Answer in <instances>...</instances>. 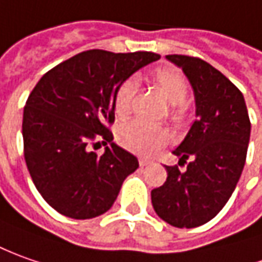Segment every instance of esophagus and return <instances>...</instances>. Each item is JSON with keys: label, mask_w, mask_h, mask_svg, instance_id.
<instances>
[{"label": "esophagus", "mask_w": 262, "mask_h": 262, "mask_svg": "<svg viewBox=\"0 0 262 262\" xmlns=\"http://www.w3.org/2000/svg\"><path fill=\"white\" fill-rule=\"evenodd\" d=\"M150 162H152V161H150V159H148V158H139V165H140V167H146V165H149Z\"/></svg>", "instance_id": "obj_1"}]
</instances>
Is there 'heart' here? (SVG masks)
Instances as JSON below:
<instances>
[{
    "label": "heart",
    "mask_w": 262,
    "mask_h": 262,
    "mask_svg": "<svg viewBox=\"0 0 262 262\" xmlns=\"http://www.w3.org/2000/svg\"><path fill=\"white\" fill-rule=\"evenodd\" d=\"M149 79L171 104L168 112L169 120L178 127L184 126L191 117V105L187 101L188 82L184 75L172 67H159L149 74ZM135 93L136 82L133 79H124L117 86L113 98L114 113L117 117L123 119L129 116ZM117 139L123 148L133 154L150 157L167 145L169 136L168 132L162 127L152 126L140 120H133L123 124L119 129Z\"/></svg>",
    "instance_id": "1"
}]
</instances>
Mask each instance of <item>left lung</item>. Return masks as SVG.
<instances>
[{
    "label": "left lung",
    "mask_w": 262,
    "mask_h": 262,
    "mask_svg": "<svg viewBox=\"0 0 262 262\" xmlns=\"http://www.w3.org/2000/svg\"><path fill=\"white\" fill-rule=\"evenodd\" d=\"M190 79L197 120L172 152L178 165H165L167 181L150 191L162 221L176 228H195L221 212L238 184L247 159L251 122L244 95L221 71L200 58L168 55Z\"/></svg>",
    "instance_id": "left-lung-1"
}]
</instances>
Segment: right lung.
<instances>
[{
	"instance_id": "obj_1",
	"label": "right lung",
	"mask_w": 262,
	"mask_h": 262,
	"mask_svg": "<svg viewBox=\"0 0 262 262\" xmlns=\"http://www.w3.org/2000/svg\"><path fill=\"white\" fill-rule=\"evenodd\" d=\"M154 52H81L48 71L29 95L23 114L24 159L37 191L72 219L105 213L136 157L113 143V98L133 72L158 60ZM106 145L103 156L94 150ZM110 144V147H107Z\"/></svg>"
}]
</instances>
